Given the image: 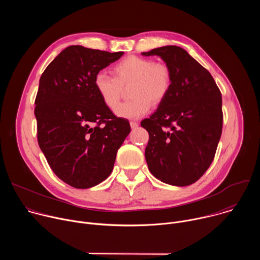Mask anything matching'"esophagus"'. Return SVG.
I'll use <instances>...</instances> for the list:
<instances>
[{"instance_id": "1", "label": "esophagus", "mask_w": 260, "mask_h": 260, "mask_svg": "<svg viewBox=\"0 0 260 260\" xmlns=\"http://www.w3.org/2000/svg\"><path fill=\"white\" fill-rule=\"evenodd\" d=\"M129 124H131V127H132V128H137V127L139 126V123H138L137 121H131Z\"/></svg>"}]
</instances>
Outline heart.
I'll return each mask as SVG.
<instances>
[{"mask_svg":"<svg viewBox=\"0 0 260 260\" xmlns=\"http://www.w3.org/2000/svg\"><path fill=\"white\" fill-rule=\"evenodd\" d=\"M113 76L105 72L95 74L93 84L103 103L114 110L122 96L123 87L131 84L133 99L115 109L119 117L135 119L145 115L168 96L172 86V72L162 62L152 58L128 55L112 67Z\"/></svg>","mask_w":260,"mask_h":260,"instance_id":"heart-1","label":"heart"}]
</instances>
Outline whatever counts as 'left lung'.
Returning <instances> with one entry per match:
<instances>
[{"mask_svg":"<svg viewBox=\"0 0 260 260\" xmlns=\"http://www.w3.org/2000/svg\"><path fill=\"white\" fill-rule=\"evenodd\" d=\"M160 56L172 72L168 96L141 126L149 134L145 158L164 183L187 186L211 166L222 133L221 92L209 71L178 46L143 52Z\"/></svg>","mask_w":260,"mask_h":260,"instance_id":"8db88e82","label":"left lung"}]
</instances>
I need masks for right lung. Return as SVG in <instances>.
Returning <instances> with one entry per match:
<instances>
[{"mask_svg":"<svg viewBox=\"0 0 260 260\" xmlns=\"http://www.w3.org/2000/svg\"><path fill=\"white\" fill-rule=\"evenodd\" d=\"M122 54L69 46L41 75L35 100L38 143L53 173L72 187L90 188L107 179L131 132L93 84L95 74Z\"/></svg>","mask_w":260,"mask_h":260,"instance_id":"1","label":"right lung"}]
</instances>
